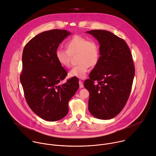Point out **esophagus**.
<instances>
[{
  "mask_svg": "<svg viewBox=\"0 0 156 156\" xmlns=\"http://www.w3.org/2000/svg\"><path fill=\"white\" fill-rule=\"evenodd\" d=\"M79 84H80V88H83L84 87V85H83V83L82 81L80 80L79 81Z\"/></svg>",
  "mask_w": 156,
  "mask_h": 156,
  "instance_id": "34e87169",
  "label": "esophagus"
}]
</instances>
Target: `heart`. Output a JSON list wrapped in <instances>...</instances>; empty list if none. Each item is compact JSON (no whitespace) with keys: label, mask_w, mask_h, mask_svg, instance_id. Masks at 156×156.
<instances>
[{"label":"heart","mask_w":156,"mask_h":156,"mask_svg":"<svg viewBox=\"0 0 156 156\" xmlns=\"http://www.w3.org/2000/svg\"><path fill=\"white\" fill-rule=\"evenodd\" d=\"M65 46L66 50H56L57 61L63 67L69 68L70 66L71 56L78 54L79 64L70 70L69 76L80 79L86 78L90 65H96L99 61L100 52L98 42L93 39L88 40L86 37L75 35L66 43Z\"/></svg>","instance_id":"heart-1"}]
</instances>
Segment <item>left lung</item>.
<instances>
[{
    "label": "left lung",
    "instance_id": "1",
    "mask_svg": "<svg viewBox=\"0 0 156 156\" xmlns=\"http://www.w3.org/2000/svg\"><path fill=\"white\" fill-rule=\"evenodd\" d=\"M86 33L100 45L99 61L84 83L90 93L88 110L97 119L109 120L121 112L129 96L135 76L132 55L125 41L112 33L100 30Z\"/></svg>",
    "mask_w": 156,
    "mask_h": 156
}]
</instances>
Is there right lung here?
<instances>
[{"mask_svg":"<svg viewBox=\"0 0 156 156\" xmlns=\"http://www.w3.org/2000/svg\"><path fill=\"white\" fill-rule=\"evenodd\" d=\"M71 33L64 30L44 31L32 38L25 46L20 82L26 101L41 119L54 122L69 112V101L79 87L76 78L60 82L67 72L57 61L55 51Z\"/></svg>","mask_w":156,"mask_h":156,"instance_id":"add662e5","label":"right lung"}]
</instances>
